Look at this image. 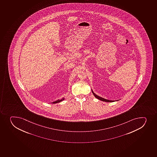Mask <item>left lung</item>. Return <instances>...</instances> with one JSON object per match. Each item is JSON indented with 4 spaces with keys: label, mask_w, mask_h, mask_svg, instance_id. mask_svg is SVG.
<instances>
[{
    "label": "left lung",
    "mask_w": 157,
    "mask_h": 157,
    "mask_svg": "<svg viewBox=\"0 0 157 157\" xmlns=\"http://www.w3.org/2000/svg\"><path fill=\"white\" fill-rule=\"evenodd\" d=\"M92 93H93L94 95V96H95L96 98H97L98 99L100 100H101V101H104V102H113V101H112V100H109L105 99H104V98H102V97H101L98 96L96 95V94H95L94 93L93 90H92Z\"/></svg>",
    "instance_id": "obj_1"
}]
</instances>
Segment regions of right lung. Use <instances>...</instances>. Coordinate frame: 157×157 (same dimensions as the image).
<instances>
[{
	"label": "right lung",
	"instance_id": "1",
	"mask_svg": "<svg viewBox=\"0 0 157 157\" xmlns=\"http://www.w3.org/2000/svg\"><path fill=\"white\" fill-rule=\"evenodd\" d=\"M64 99V98H62V99H61V100H57V101H55V102H53V103H57L60 102H61V101H63Z\"/></svg>",
	"mask_w": 157,
	"mask_h": 157
}]
</instances>
